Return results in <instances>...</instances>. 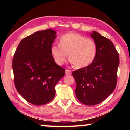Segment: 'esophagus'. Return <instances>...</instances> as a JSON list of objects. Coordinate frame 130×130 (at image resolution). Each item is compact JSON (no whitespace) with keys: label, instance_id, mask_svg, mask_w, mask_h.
<instances>
[{"label":"esophagus","instance_id":"obj_1","mask_svg":"<svg viewBox=\"0 0 130 130\" xmlns=\"http://www.w3.org/2000/svg\"><path fill=\"white\" fill-rule=\"evenodd\" d=\"M65 74H71V71L69 69H66L65 70Z\"/></svg>","mask_w":130,"mask_h":130}]
</instances>
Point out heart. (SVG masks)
<instances>
[{
    "instance_id": "heart-1",
    "label": "heart",
    "mask_w": 130,
    "mask_h": 130,
    "mask_svg": "<svg viewBox=\"0 0 130 130\" xmlns=\"http://www.w3.org/2000/svg\"><path fill=\"white\" fill-rule=\"evenodd\" d=\"M50 50L58 65H61L65 62L68 53L74 67L82 68L93 62L96 56L97 46L92 39L70 32L61 36L59 45H52Z\"/></svg>"
}]
</instances>
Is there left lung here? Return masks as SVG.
Here are the masks:
<instances>
[{
    "instance_id": "obj_1",
    "label": "left lung",
    "mask_w": 130,
    "mask_h": 130,
    "mask_svg": "<svg viewBox=\"0 0 130 130\" xmlns=\"http://www.w3.org/2000/svg\"><path fill=\"white\" fill-rule=\"evenodd\" d=\"M91 36L97 46L96 58L89 65L72 73L77 98L88 105L99 104L112 93L117 84L119 65V55L113 43L96 31Z\"/></svg>"
}]
</instances>
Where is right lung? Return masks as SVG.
<instances>
[{
  "label": "right lung",
  "mask_w": 130,
  "mask_h": 130,
  "mask_svg": "<svg viewBox=\"0 0 130 130\" xmlns=\"http://www.w3.org/2000/svg\"><path fill=\"white\" fill-rule=\"evenodd\" d=\"M56 37V31L52 29L38 31L23 38L14 54L15 88L31 104L43 105L53 99L55 86L65 73L51 53Z\"/></svg>",
  "instance_id": "obj_1"
}]
</instances>
